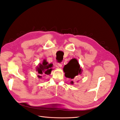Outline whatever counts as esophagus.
Listing matches in <instances>:
<instances>
[{
  "mask_svg": "<svg viewBox=\"0 0 120 120\" xmlns=\"http://www.w3.org/2000/svg\"><path fill=\"white\" fill-rule=\"evenodd\" d=\"M62 63H58V66H57V67H58V68L59 67L61 68V67H62Z\"/></svg>",
  "mask_w": 120,
  "mask_h": 120,
  "instance_id": "obj_1",
  "label": "esophagus"
}]
</instances>
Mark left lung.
I'll return each instance as SVG.
<instances>
[{"instance_id":"1","label":"left lung","mask_w":120,"mask_h":120,"mask_svg":"<svg viewBox=\"0 0 120 120\" xmlns=\"http://www.w3.org/2000/svg\"><path fill=\"white\" fill-rule=\"evenodd\" d=\"M63 71L65 73V76L66 77L69 78L71 80L78 77V76L81 75L82 73V69L80 67L78 60L75 58L71 59L67 65H65ZM70 83L73 85L74 82L71 81Z\"/></svg>"}]
</instances>
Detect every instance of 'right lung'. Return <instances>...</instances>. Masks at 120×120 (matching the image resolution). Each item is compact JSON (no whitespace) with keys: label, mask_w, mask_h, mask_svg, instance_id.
Segmentation results:
<instances>
[{"label":"right lung","mask_w":120,"mask_h":120,"mask_svg":"<svg viewBox=\"0 0 120 120\" xmlns=\"http://www.w3.org/2000/svg\"><path fill=\"white\" fill-rule=\"evenodd\" d=\"M52 64H49L47 60L44 59L41 64L40 63L38 64V66L36 67V71L40 75L43 74L49 75L51 74V71L53 70V68H52ZM38 78L40 79L41 78V76L38 75Z\"/></svg>","instance_id":"1"}]
</instances>
